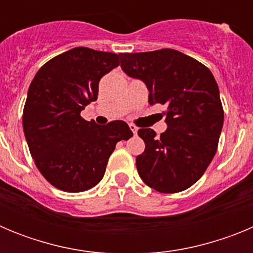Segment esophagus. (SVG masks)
Wrapping results in <instances>:
<instances>
[{"mask_svg": "<svg viewBox=\"0 0 253 253\" xmlns=\"http://www.w3.org/2000/svg\"><path fill=\"white\" fill-rule=\"evenodd\" d=\"M129 128H130V130L133 131V134H137L138 128H137V126H135V125H134V124H129Z\"/></svg>", "mask_w": 253, "mask_h": 253, "instance_id": "obj_1", "label": "esophagus"}]
</instances>
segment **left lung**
Instances as JSON below:
<instances>
[{
	"mask_svg": "<svg viewBox=\"0 0 253 253\" xmlns=\"http://www.w3.org/2000/svg\"><path fill=\"white\" fill-rule=\"evenodd\" d=\"M122 69L146 84L151 105H166L167 129L160 137L138 130L146 149L135 160L144 184L160 193H180L202 177L215 156L224 113L215 78L194 58L161 49L120 53Z\"/></svg>",
	"mask_w": 253,
	"mask_h": 253,
	"instance_id": "left-lung-1",
	"label": "left lung"
}]
</instances>
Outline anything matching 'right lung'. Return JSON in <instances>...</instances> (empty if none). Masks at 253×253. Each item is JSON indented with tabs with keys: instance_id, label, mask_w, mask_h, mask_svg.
Segmentation results:
<instances>
[{
	"instance_id": "1",
	"label": "right lung",
	"mask_w": 253,
	"mask_h": 253,
	"mask_svg": "<svg viewBox=\"0 0 253 253\" xmlns=\"http://www.w3.org/2000/svg\"><path fill=\"white\" fill-rule=\"evenodd\" d=\"M119 55L77 46L46 62L28 91L22 126L40 173L57 189L81 193L102 180L119 140L133 131L123 120L97 125L81 111L97 100L101 77Z\"/></svg>"
}]
</instances>
